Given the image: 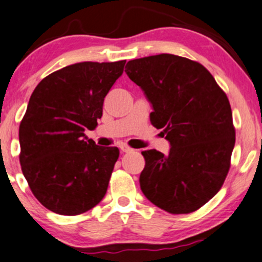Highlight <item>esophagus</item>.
Wrapping results in <instances>:
<instances>
[{
    "instance_id": "1",
    "label": "esophagus",
    "mask_w": 262,
    "mask_h": 262,
    "mask_svg": "<svg viewBox=\"0 0 262 262\" xmlns=\"http://www.w3.org/2000/svg\"><path fill=\"white\" fill-rule=\"evenodd\" d=\"M120 148H121V151H122V152H125V154H128V152L133 151V148L128 147V146H127V145H121V146H120Z\"/></svg>"
}]
</instances>
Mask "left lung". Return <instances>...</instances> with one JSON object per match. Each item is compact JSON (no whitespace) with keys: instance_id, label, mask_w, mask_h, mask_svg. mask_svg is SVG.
Segmentation results:
<instances>
[{"instance_id":"8db88e82","label":"left lung","mask_w":262,"mask_h":262,"mask_svg":"<svg viewBox=\"0 0 262 262\" xmlns=\"http://www.w3.org/2000/svg\"><path fill=\"white\" fill-rule=\"evenodd\" d=\"M125 69L151 104V123L170 144L168 155L141 152L142 193L171 214L200 209L230 169L236 133L226 94L203 65L174 54L135 59Z\"/></svg>"}]
</instances>
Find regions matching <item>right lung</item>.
I'll return each instance as SVG.
<instances>
[{
    "label": "right lung",
    "instance_id": "1",
    "mask_svg": "<svg viewBox=\"0 0 262 262\" xmlns=\"http://www.w3.org/2000/svg\"><path fill=\"white\" fill-rule=\"evenodd\" d=\"M125 60L83 61L43 78L19 127L20 165L34 196L49 210L78 215L106 193L120 151L98 146L94 130L102 104Z\"/></svg>",
    "mask_w": 262,
    "mask_h": 262
}]
</instances>
